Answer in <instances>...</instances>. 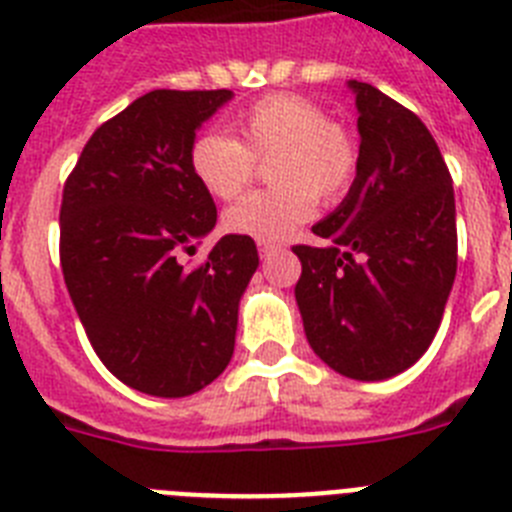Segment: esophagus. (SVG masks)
Here are the masks:
<instances>
[{
    "instance_id": "esophagus-1",
    "label": "esophagus",
    "mask_w": 512,
    "mask_h": 512,
    "mask_svg": "<svg viewBox=\"0 0 512 512\" xmlns=\"http://www.w3.org/2000/svg\"><path fill=\"white\" fill-rule=\"evenodd\" d=\"M277 243H266V241H259V251H261V256H269V253H274L277 251Z\"/></svg>"
}]
</instances>
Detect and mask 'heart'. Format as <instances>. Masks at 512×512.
I'll list each match as a JSON object with an SVG mask.
<instances>
[{
	"mask_svg": "<svg viewBox=\"0 0 512 512\" xmlns=\"http://www.w3.org/2000/svg\"><path fill=\"white\" fill-rule=\"evenodd\" d=\"M233 138L205 130L189 146L194 179L217 200H235L256 176V161H269L266 192L235 202L225 228L235 235L277 243L295 233L320 202L348 192L359 169V143L333 122L320 104L295 94H271L230 122Z\"/></svg>",
	"mask_w": 512,
	"mask_h": 512,
	"instance_id": "obj_1",
	"label": "heart"
}]
</instances>
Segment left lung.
<instances>
[{"label":"left lung","mask_w":512,"mask_h":512,"mask_svg":"<svg viewBox=\"0 0 512 512\" xmlns=\"http://www.w3.org/2000/svg\"><path fill=\"white\" fill-rule=\"evenodd\" d=\"M359 169L346 200L295 246L297 307L312 351L338 374L377 382L428 351L456 277L451 174L420 117L364 81Z\"/></svg>","instance_id":"8db88e82"}]
</instances>
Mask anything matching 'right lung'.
I'll use <instances>...</instances> for the list:
<instances>
[{
  "instance_id": "1",
  "label": "right lung",
  "mask_w": 512,
  "mask_h": 512,
  "mask_svg": "<svg viewBox=\"0 0 512 512\" xmlns=\"http://www.w3.org/2000/svg\"><path fill=\"white\" fill-rule=\"evenodd\" d=\"M230 89H153L94 130L66 179L61 269L102 364L133 390L187 397L230 364L238 302L259 266L248 235H223L187 269L217 210L189 146Z\"/></svg>"
}]
</instances>
